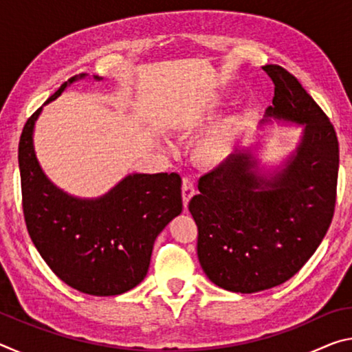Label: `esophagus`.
<instances>
[{"label": "esophagus", "instance_id": "1", "mask_svg": "<svg viewBox=\"0 0 352 352\" xmlns=\"http://www.w3.org/2000/svg\"><path fill=\"white\" fill-rule=\"evenodd\" d=\"M194 194H195L194 182L190 180L189 177H184V178H183V183H182V197H183V205H184V208L188 206L189 200L194 197Z\"/></svg>", "mask_w": 352, "mask_h": 352}]
</instances>
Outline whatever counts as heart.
<instances>
[{
  "mask_svg": "<svg viewBox=\"0 0 352 352\" xmlns=\"http://www.w3.org/2000/svg\"><path fill=\"white\" fill-rule=\"evenodd\" d=\"M236 141V127L233 121L219 124L217 127L210 130L201 136L194 147V157L201 166L206 168H217L225 163L233 152Z\"/></svg>",
  "mask_w": 352,
  "mask_h": 352,
  "instance_id": "1",
  "label": "heart"
}]
</instances>
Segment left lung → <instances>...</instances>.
I'll return each instance as SVG.
<instances>
[{"mask_svg": "<svg viewBox=\"0 0 352 352\" xmlns=\"http://www.w3.org/2000/svg\"><path fill=\"white\" fill-rule=\"evenodd\" d=\"M275 83L267 116L305 126L300 146L275 177L236 152L199 180L189 201L206 276L230 292L254 294L287 281L323 241L336 210L338 140L333 126L294 74L262 67Z\"/></svg>", "mask_w": 352, "mask_h": 352, "instance_id": "1", "label": "left lung"}]
</instances>
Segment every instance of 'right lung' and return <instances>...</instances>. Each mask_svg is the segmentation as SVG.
Returning a JSON list of instances; mask_svg holds the SVG:
<instances>
[{"mask_svg":"<svg viewBox=\"0 0 352 352\" xmlns=\"http://www.w3.org/2000/svg\"><path fill=\"white\" fill-rule=\"evenodd\" d=\"M40 111L26 121L19 144L23 212L35 248L65 284L83 294L111 296L136 287L147 275L157 236L182 212L180 175L132 174L104 197H71L47 180L35 157Z\"/></svg>","mask_w":352,"mask_h":352,"instance_id":"add662e5","label":"right lung"}]
</instances>
